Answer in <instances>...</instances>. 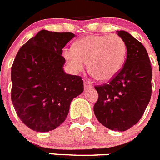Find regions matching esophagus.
Here are the masks:
<instances>
[{
	"mask_svg": "<svg viewBox=\"0 0 160 160\" xmlns=\"http://www.w3.org/2000/svg\"><path fill=\"white\" fill-rule=\"evenodd\" d=\"M92 84L90 81H88V80H85L84 81V88L85 89H88V88H92Z\"/></svg>",
	"mask_w": 160,
	"mask_h": 160,
	"instance_id": "1",
	"label": "esophagus"
}]
</instances>
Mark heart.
I'll list each match as a JSON object with an SVG mask.
<instances>
[{
	"mask_svg": "<svg viewBox=\"0 0 160 160\" xmlns=\"http://www.w3.org/2000/svg\"><path fill=\"white\" fill-rule=\"evenodd\" d=\"M126 52V43L116 34H91L79 39L74 50L66 49L63 55L74 71H82L88 62V70L93 78L108 81L121 70Z\"/></svg>",
	"mask_w": 160,
	"mask_h": 160,
	"instance_id": "b5f03b06",
	"label": "heart"
}]
</instances>
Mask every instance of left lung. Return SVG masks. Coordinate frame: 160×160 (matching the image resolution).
<instances>
[{"mask_svg":"<svg viewBox=\"0 0 160 160\" xmlns=\"http://www.w3.org/2000/svg\"><path fill=\"white\" fill-rule=\"evenodd\" d=\"M116 32L126 43L127 58L109 83L95 87L98 100L93 110L98 121L107 128L125 131L140 121L149 104L152 68L144 45L126 31Z\"/></svg>","mask_w":160,"mask_h":160,"instance_id":"1","label":"left lung"}]
</instances>
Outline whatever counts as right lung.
Returning <instances> with one entry per match:
<instances>
[{"label": "right lung", "instance_id": "1", "mask_svg": "<svg viewBox=\"0 0 160 160\" xmlns=\"http://www.w3.org/2000/svg\"><path fill=\"white\" fill-rule=\"evenodd\" d=\"M72 33L42 29L18 51L11 67V101L23 123L48 132L65 121L71 102L83 92L81 77L63 71L62 48Z\"/></svg>", "mask_w": 160, "mask_h": 160}]
</instances>
